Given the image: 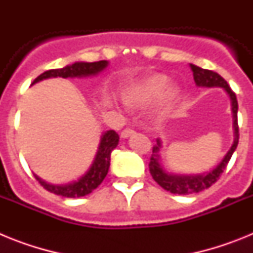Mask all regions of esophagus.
<instances>
[{
  "instance_id": "obj_1",
  "label": "esophagus",
  "mask_w": 253,
  "mask_h": 253,
  "mask_svg": "<svg viewBox=\"0 0 253 253\" xmlns=\"http://www.w3.org/2000/svg\"><path fill=\"white\" fill-rule=\"evenodd\" d=\"M134 133H135V130H134L133 128H125L124 130L122 131V137L128 138V137H130V135H133Z\"/></svg>"
}]
</instances>
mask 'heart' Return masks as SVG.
I'll use <instances>...</instances> for the list:
<instances>
[{
  "label": "heart",
  "mask_w": 253,
  "mask_h": 253,
  "mask_svg": "<svg viewBox=\"0 0 253 253\" xmlns=\"http://www.w3.org/2000/svg\"><path fill=\"white\" fill-rule=\"evenodd\" d=\"M169 81L166 76L163 75H152L143 78L142 81L133 84L124 91V100L126 104L131 106L137 105L149 104L156 101L165 95V104L169 105L175 101L177 97V90L176 88H169Z\"/></svg>",
  "instance_id": "1"
}]
</instances>
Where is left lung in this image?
Segmentation results:
<instances>
[{
    "label": "left lung",
    "instance_id": "left-lung-1",
    "mask_svg": "<svg viewBox=\"0 0 253 253\" xmlns=\"http://www.w3.org/2000/svg\"><path fill=\"white\" fill-rule=\"evenodd\" d=\"M190 68L193 71L194 81L198 86L204 87H222L228 92L232 101V113H233V128H234V140L231 149L225 154L222 162L211 171L203 173V175L195 176H180V175H169L163 171L162 166L160 165V149L161 140L157 139V144L152 149L151 161H149V172H151L153 180L163 187L165 190L172 194H178V195H190V194L200 193L203 190L208 189L213 184H215L219 180L220 175L227 167L228 162L231 160L232 154L236 151L238 139H240V131H238V119H237V111H238V102H237L236 93L232 91L229 84H227L222 76H219L216 72L209 71V69H203L198 66L190 64Z\"/></svg>",
    "mask_w": 253,
    "mask_h": 253
}]
</instances>
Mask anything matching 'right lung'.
Instances as JSON below:
<instances>
[{"mask_svg":"<svg viewBox=\"0 0 253 253\" xmlns=\"http://www.w3.org/2000/svg\"><path fill=\"white\" fill-rule=\"evenodd\" d=\"M107 66L106 60H100V62H92V63H87V62H77L71 66H67L64 68L58 69H49L46 72L42 73L34 80L31 84H37V82L45 80L50 77H86V76L97 75L101 72L102 69ZM119 143V135L114 130L105 131L102 134L101 140H100V146L96 153L95 161H93L92 166L90 169L86 172V175L82 176L78 181H75L72 184L68 185H50L46 184L45 181L35 176L39 184L48 190L49 193H53L55 195L64 196V198H81V196L87 195V194L92 193L96 187L101 184L104 178L106 177L109 167H110V154L114 148H116Z\"/></svg>","mask_w":253,"mask_h":253,"instance_id":"obj_1","label":"right lung"}]
</instances>
